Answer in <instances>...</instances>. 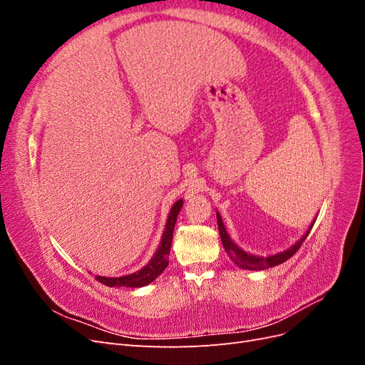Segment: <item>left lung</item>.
Here are the masks:
<instances>
[{
	"label": "left lung",
	"instance_id": "left-lung-1",
	"mask_svg": "<svg viewBox=\"0 0 365 365\" xmlns=\"http://www.w3.org/2000/svg\"><path fill=\"white\" fill-rule=\"evenodd\" d=\"M217 217V228H219V235H220V240H222V245L228 254V257L231 259V262L236 263L237 267H240L242 269H252V271H260V269H267V268H272L277 267V264L286 262L288 259H291L294 254L298 251V248L302 247V244L304 242V239L307 237V235L311 233V228L314 227V222L309 227V230L306 231V235L297 242L295 245H292L291 248H288L283 252L274 254V256H268V257H259V256H252V254L245 252L244 250H240L233 240L230 239L227 230L224 227L222 217H220L219 213H216Z\"/></svg>",
	"mask_w": 365,
	"mask_h": 365
}]
</instances>
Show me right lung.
I'll return each instance as SVG.
<instances>
[{
	"label": "right lung",
	"mask_w": 365,
	"mask_h": 365,
	"mask_svg": "<svg viewBox=\"0 0 365 365\" xmlns=\"http://www.w3.org/2000/svg\"><path fill=\"white\" fill-rule=\"evenodd\" d=\"M181 207H182V200L176 201L173 204L168 217V222H165L160 247L146 267H143L140 271L134 274L123 275V277H101V275H96V280L109 286V288H120V286H125V288H141V286H146L150 282L155 280L169 264L168 256L170 254L173 228H175L176 217H178Z\"/></svg>",
	"instance_id": "1"
}]
</instances>
